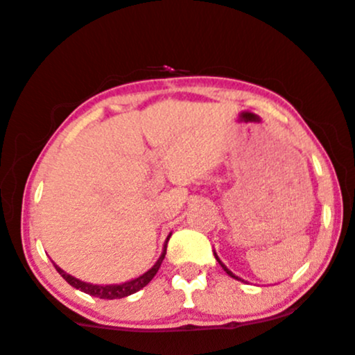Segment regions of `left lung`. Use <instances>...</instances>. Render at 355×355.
<instances>
[{
  "label": "left lung",
  "instance_id": "left-lung-1",
  "mask_svg": "<svg viewBox=\"0 0 355 355\" xmlns=\"http://www.w3.org/2000/svg\"><path fill=\"white\" fill-rule=\"evenodd\" d=\"M215 259H217V260H218V263H220V266H222V268H223V270H225V272H227V274H229L230 277H234V279H237V280H240V279H239V277H235V275H234V274H232V272L229 270V268H227L225 266H223V263H222V262H220V259H218V257H217V254H215Z\"/></svg>",
  "mask_w": 355,
  "mask_h": 355
}]
</instances>
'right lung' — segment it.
Wrapping results in <instances>:
<instances>
[{"label": "right lung", "mask_w": 355, "mask_h": 355, "mask_svg": "<svg viewBox=\"0 0 355 355\" xmlns=\"http://www.w3.org/2000/svg\"><path fill=\"white\" fill-rule=\"evenodd\" d=\"M168 239H170V235H168ZM168 239H166L164 252H162L160 259L157 260V263H155V266L150 268L148 272H145L144 275H140L135 280H130V282H125V284H120V285H93V284L81 282V280L75 279V277H71L70 274H67V272H64V270H61L58 266H55V268H56V270H58V274L63 277V279L67 280L68 284L71 285V287L78 288V291L85 292V294H89V295H93V297H100V299H108V300L123 299V297H128V295L135 294V292L140 291V288H144L145 285L150 284V280H152L153 277L157 275L158 268H160L162 262H164V259H165L166 243H168Z\"/></svg>", "instance_id": "add662e5"}]
</instances>
